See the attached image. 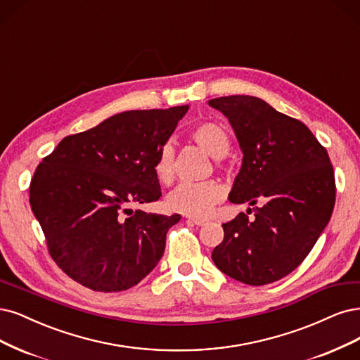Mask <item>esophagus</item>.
<instances>
[{
    "label": "esophagus",
    "instance_id": "34e87169",
    "mask_svg": "<svg viewBox=\"0 0 360 360\" xmlns=\"http://www.w3.org/2000/svg\"><path fill=\"white\" fill-rule=\"evenodd\" d=\"M188 220L195 223V225H198V226H202L207 223V219H201V217H188Z\"/></svg>",
    "mask_w": 360,
    "mask_h": 360
}]
</instances>
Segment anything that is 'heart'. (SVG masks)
<instances>
[{
	"instance_id": "obj_1",
	"label": "heart",
	"mask_w": 360,
	"mask_h": 360,
	"mask_svg": "<svg viewBox=\"0 0 360 360\" xmlns=\"http://www.w3.org/2000/svg\"><path fill=\"white\" fill-rule=\"evenodd\" d=\"M195 143L200 144L207 153L214 158L225 156L229 150L231 140L228 131L214 120L196 123L189 131ZM155 174L164 184L171 183L174 177V152L171 146H164L155 160ZM225 189L214 180L201 183H181L167 198V207L171 212L192 217H201L212 212V208L221 201Z\"/></svg>"
}]
</instances>
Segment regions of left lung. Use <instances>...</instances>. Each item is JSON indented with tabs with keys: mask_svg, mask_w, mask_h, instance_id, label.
Listing matches in <instances>:
<instances>
[{
	"mask_svg": "<svg viewBox=\"0 0 360 360\" xmlns=\"http://www.w3.org/2000/svg\"><path fill=\"white\" fill-rule=\"evenodd\" d=\"M208 104L228 117L243 150L229 193L250 212L223 223L225 237L212 253L233 280L264 286L298 268L326 228L335 205V176L326 148L302 122L264 100L231 95Z\"/></svg>",
	"mask_w": 360,
	"mask_h": 360,
	"instance_id": "obj_1",
	"label": "left lung"
}]
</instances>
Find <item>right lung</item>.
Wrapping results in <instances>:
<instances>
[{
	"label": "right lung",
	"mask_w": 360,
	"mask_h": 360,
	"mask_svg": "<svg viewBox=\"0 0 360 360\" xmlns=\"http://www.w3.org/2000/svg\"><path fill=\"white\" fill-rule=\"evenodd\" d=\"M189 105L131 110L68 135L35 168L32 213L55 264L95 292L139 284L160 260L180 214L132 210L158 201L155 160Z\"/></svg>",
	"instance_id": "add662e5"
}]
</instances>
